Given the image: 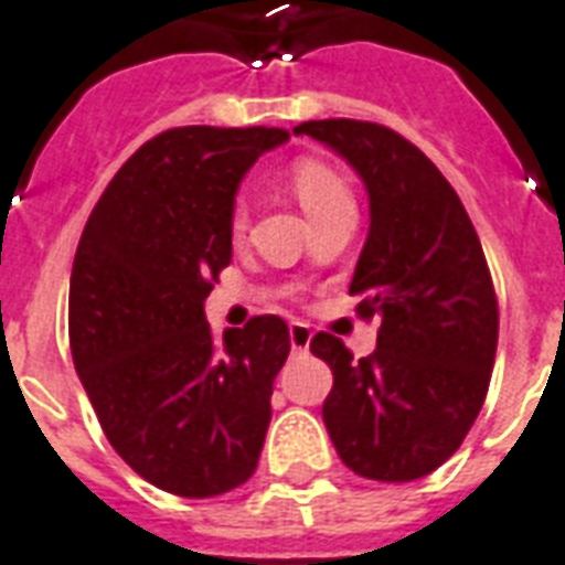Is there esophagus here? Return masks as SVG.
<instances>
[{"instance_id": "obj_1", "label": "esophagus", "mask_w": 565, "mask_h": 565, "mask_svg": "<svg viewBox=\"0 0 565 565\" xmlns=\"http://www.w3.org/2000/svg\"><path fill=\"white\" fill-rule=\"evenodd\" d=\"M310 328L305 326V322H290V345L292 352H305L310 345Z\"/></svg>"}]
</instances>
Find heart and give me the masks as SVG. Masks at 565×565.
<instances>
[{"mask_svg": "<svg viewBox=\"0 0 565 565\" xmlns=\"http://www.w3.org/2000/svg\"><path fill=\"white\" fill-rule=\"evenodd\" d=\"M290 188L313 222L322 220L326 213L337 211V207L354 204L352 190H349L343 175L334 167H328L326 161H319V158H299V161H292ZM246 225L248 204L243 199H237L234 211H231V231H234V237H239L246 231Z\"/></svg>", "mask_w": 565, "mask_h": 565, "instance_id": "obj_1", "label": "heart"}]
</instances>
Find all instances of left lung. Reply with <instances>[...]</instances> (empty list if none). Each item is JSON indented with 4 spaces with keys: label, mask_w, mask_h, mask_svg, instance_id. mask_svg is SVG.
Listing matches in <instances>:
<instances>
[{
    "label": "left lung",
    "mask_w": 565,
    "mask_h": 565,
    "mask_svg": "<svg viewBox=\"0 0 565 565\" xmlns=\"http://www.w3.org/2000/svg\"><path fill=\"white\" fill-rule=\"evenodd\" d=\"M331 146L370 190V237L349 292L381 317L377 349L354 361L319 331L334 372L322 419L337 455L370 481H416L455 455L490 390L499 299L481 239L443 172L398 131L363 119L292 128Z\"/></svg>",
    "instance_id": "left-lung-1"
}]
</instances>
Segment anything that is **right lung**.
<instances>
[{
	"label": "right lung",
	"mask_w": 565,
	"mask_h": 565,
	"mask_svg": "<svg viewBox=\"0 0 565 565\" xmlns=\"http://www.w3.org/2000/svg\"><path fill=\"white\" fill-rule=\"evenodd\" d=\"M287 137L266 126L152 137L110 179L75 248V372L114 451L172 495H222L257 469L290 331L266 313L216 340L202 305L231 264L239 179Z\"/></svg>",
	"instance_id": "add662e5"
}]
</instances>
